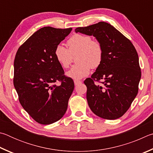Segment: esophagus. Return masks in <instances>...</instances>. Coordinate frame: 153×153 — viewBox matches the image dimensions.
Masks as SVG:
<instances>
[{"mask_svg":"<svg viewBox=\"0 0 153 153\" xmlns=\"http://www.w3.org/2000/svg\"><path fill=\"white\" fill-rule=\"evenodd\" d=\"M74 85H78L79 84H81L82 82L80 81H78V80H74Z\"/></svg>","mask_w":153,"mask_h":153,"instance_id":"34e87169","label":"esophagus"}]
</instances>
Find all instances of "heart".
<instances>
[{"mask_svg": "<svg viewBox=\"0 0 153 153\" xmlns=\"http://www.w3.org/2000/svg\"><path fill=\"white\" fill-rule=\"evenodd\" d=\"M68 49L62 44L56 45L54 56L63 68H68L76 56L78 62L66 72L73 79H81L89 74L91 68H97L102 62L103 49L101 43L83 34H74L67 41Z\"/></svg>", "mask_w": 153, "mask_h": 153, "instance_id": "1", "label": "heart"}]
</instances>
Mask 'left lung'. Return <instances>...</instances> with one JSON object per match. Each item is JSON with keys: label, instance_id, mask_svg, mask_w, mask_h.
Listing matches in <instances>:
<instances>
[{"label": "left lung", "instance_id": "1", "mask_svg": "<svg viewBox=\"0 0 153 153\" xmlns=\"http://www.w3.org/2000/svg\"><path fill=\"white\" fill-rule=\"evenodd\" d=\"M76 33L93 36L103 46L101 65L84 81L91 111L106 120L122 117L138 91L141 71L138 53L132 43L106 22L77 27Z\"/></svg>", "mask_w": 153, "mask_h": 153}]
</instances>
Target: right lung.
I'll return each mask as SVG.
<instances>
[{
    "mask_svg": "<svg viewBox=\"0 0 153 153\" xmlns=\"http://www.w3.org/2000/svg\"><path fill=\"white\" fill-rule=\"evenodd\" d=\"M71 31L72 28L44 27L29 37L16 53L13 84L19 101L39 124L58 121L68 108L74 81L64 75L54 50Z\"/></svg>",
    "mask_w": 153,
    "mask_h": 153,
    "instance_id": "1",
    "label": "right lung"
}]
</instances>
